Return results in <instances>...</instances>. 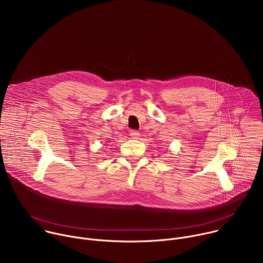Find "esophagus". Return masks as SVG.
<instances>
[{"label": "esophagus", "instance_id": "esophagus-1", "mask_svg": "<svg viewBox=\"0 0 263 263\" xmlns=\"http://www.w3.org/2000/svg\"><path fill=\"white\" fill-rule=\"evenodd\" d=\"M130 136L134 139H137L139 137V132L135 131V130H132V131H130Z\"/></svg>", "mask_w": 263, "mask_h": 263}]
</instances>
